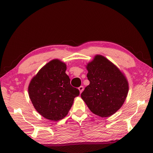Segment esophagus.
<instances>
[{
  "mask_svg": "<svg viewBox=\"0 0 153 153\" xmlns=\"http://www.w3.org/2000/svg\"><path fill=\"white\" fill-rule=\"evenodd\" d=\"M78 90H79V93H82V91H83V90H84L83 86H79V88H78Z\"/></svg>",
  "mask_w": 153,
  "mask_h": 153,
  "instance_id": "34e87169",
  "label": "esophagus"
}]
</instances>
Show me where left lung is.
I'll use <instances>...</instances> for the list:
<instances>
[{"label": "left lung", "instance_id": "1", "mask_svg": "<svg viewBox=\"0 0 153 153\" xmlns=\"http://www.w3.org/2000/svg\"><path fill=\"white\" fill-rule=\"evenodd\" d=\"M90 85L81 97L90 110L101 118L109 117L123 106L129 85L124 74L106 57L96 55L87 63Z\"/></svg>", "mask_w": 153, "mask_h": 153}]
</instances>
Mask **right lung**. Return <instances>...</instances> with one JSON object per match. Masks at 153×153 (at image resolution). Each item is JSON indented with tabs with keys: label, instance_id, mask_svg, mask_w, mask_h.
I'll list each match as a JSON object with an SVG mask.
<instances>
[{
	"label": "right lung",
	"instance_id": "1",
	"mask_svg": "<svg viewBox=\"0 0 153 153\" xmlns=\"http://www.w3.org/2000/svg\"><path fill=\"white\" fill-rule=\"evenodd\" d=\"M67 65L53 59L45 65L29 83L28 91L32 103L43 117L59 121L68 113L79 90L70 85L66 74Z\"/></svg>",
	"mask_w": 153,
	"mask_h": 153
}]
</instances>
